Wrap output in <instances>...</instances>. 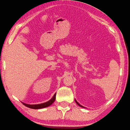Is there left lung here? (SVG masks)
<instances>
[{"label":"left lung","mask_w":130,"mask_h":130,"mask_svg":"<svg viewBox=\"0 0 130 130\" xmlns=\"http://www.w3.org/2000/svg\"><path fill=\"white\" fill-rule=\"evenodd\" d=\"M75 102H76V103H77V104H78V105H79V106H82V107H83V106H82V105H80V104H79V103H78V102H77V101H76V100H75Z\"/></svg>","instance_id":"obj_1"}]
</instances>
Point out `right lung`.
<instances>
[{
  "label": "right lung",
  "instance_id": "1",
  "mask_svg": "<svg viewBox=\"0 0 130 130\" xmlns=\"http://www.w3.org/2000/svg\"><path fill=\"white\" fill-rule=\"evenodd\" d=\"M55 98H56V94L53 95V97L51 99H50L49 101L45 102V103H41V104L28 105V104H26V103H23V105H25V106H27V107H28V108H31V109H41V108H44L47 107V106L51 105L53 103V102H54L55 100Z\"/></svg>",
  "mask_w": 130,
  "mask_h": 130
}]
</instances>
